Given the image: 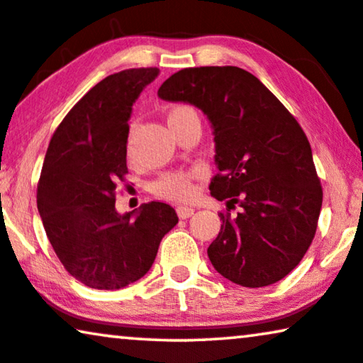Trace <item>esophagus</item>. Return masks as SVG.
Listing matches in <instances>:
<instances>
[{
    "mask_svg": "<svg viewBox=\"0 0 363 363\" xmlns=\"http://www.w3.org/2000/svg\"><path fill=\"white\" fill-rule=\"evenodd\" d=\"M194 212H196V208H192V207H184V206L177 207V216H179V218L192 217Z\"/></svg>",
    "mask_w": 363,
    "mask_h": 363,
    "instance_id": "34e87169",
    "label": "esophagus"
}]
</instances>
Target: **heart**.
<instances>
[{
  "label": "heart",
  "instance_id": "obj_1",
  "mask_svg": "<svg viewBox=\"0 0 363 363\" xmlns=\"http://www.w3.org/2000/svg\"><path fill=\"white\" fill-rule=\"evenodd\" d=\"M197 116L191 106L187 105H174L167 111V125L172 126L179 121ZM196 172L189 171H176V172H164L152 182V192L157 197L166 199L172 202H187L196 194Z\"/></svg>",
  "mask_w": 363,
  "mask_h": 363
}]
</instances>
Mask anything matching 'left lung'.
<instances>
[{
    "label": "left lung",
    "instance_id": "1",
    "mask_svg": "<svg viewBox=\"0 0 363 363\" xmlns=\"http://www.w3.org/2000/svg\"><path fill=\"white\" fill-rule=\"evenodd\" d=\"M162 100L187 101L213 126L218 172L211 194L242 212H220L207 248L213 268L245 288L283 279L313 243L323 186L308 136L288 108L247 70L189 67L160 86Z\"/></svg>",
    "mask_w": 363,
    "mask_h": 363
}]
</instances>
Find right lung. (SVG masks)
Segmentation results:
<instances>
[{"instance_id": "add662e5", "label": "right lung", "mask_w": 363, "mask_h": 363, "mask_svg": "<svg viewBox=\"0 0 363 363\" xmlns=\"http://www.w3.org/2000/svg\"><path fill=\"white\" fill-rule=\"evenodd\" d=\"M157 74V67L126 69L91 86L60 121L45 152L40 218L60 263L89 288L121 289L145 277L162 237L177 223L164 202L125 216L115 208L116 184L128 174L131 106Z\"/></svg>"}]
</instances>
